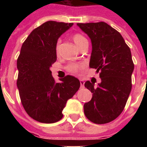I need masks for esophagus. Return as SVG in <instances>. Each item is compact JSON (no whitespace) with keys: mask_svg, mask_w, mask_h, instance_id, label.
Instances as JSON below:
<instances>
[{"mask_svg":"<svg viewBox=\"0 0 147 147\" xmlns=\"http://www.w3.org/2000/svg\"><path fill=\"white\" fill-rule=\"evenodd\" d=\"M84 84H85L84 81L80 80V85H81V88H84Z\"/></svg>","mask_w":147,"mask_h":147,"instance_id":"esophagus-1","label":"esophagus"}]
</instances>
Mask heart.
I'll list each match as a JSON object with an SVG mask.
<instances>
[{
  "mask_svg": "<svg viewBox=\"0 0 147 147\" xmlns=\"http://www.w3.org/2000/svg\"><path fill=\"white\" fill-rule=\"evenodd\" d=\"M72 39H73V41L75 42L77 47L80 49L82 46L85 44V43H87L88 40L83 35L80 34V33H75L73 36H72ZM60 42H61V40H59L56 42V46H55V52L57 54H59V46ZM84 66V64L82 63H71L68 65V70L69 71H71L72 73H76L78 72L79 70H80L82 67Z\"/></svg>",
  "mask_w": 147,
  "mask_h": 147,
  "instance_id": "obj_1",
  "label": "heart"
}]
</instances>
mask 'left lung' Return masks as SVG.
<instances>
[{"instance_id":"left-lung-1","label":"left lung","mask_w":147,"mask_h":147,"mask_svg":"<svg viewBox=\"0 0 147 147\" xmlns=\"http://www.w3.org/2000/svg\"><path fill=\"white\" fill-rule=\"evenodd\" d=\"M77 25L91 39L89 67L100 72L101 80L97 87L89 81L85 83L92 98L84 105V113L94 123H109L123 111L131 91V52L121 33L105 22Z\"/></svg>"}]
</instances>
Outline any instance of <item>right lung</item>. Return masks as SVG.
I'll return each mask as SVG.
<instances>
[{"instance_id":"1","label":"right lung","mask_w":147,"mask_h":147,"mask_svg":"<svg viewBox=\"0 0 147 147\" xmlns=\"http://www.w3.org/2000/svg\"><path fill=\"white\" fill-rule=\"evenodd\" d=\"M72 23L47 21L34 29L22 45L17 59V88L28 115L45 123H55L63 117L67 100L80 87L78 78L67 76L56 83L50 67L56 61L58 39Z\"/></svg>"}]
</instances>
